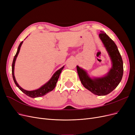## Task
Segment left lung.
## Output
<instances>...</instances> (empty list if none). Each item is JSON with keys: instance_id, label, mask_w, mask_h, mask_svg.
I'll use <instances>...</instances> for the list:
<instances>
[{"instance_id": "8db88e82", "label": "left lung", "mask_w": 135, "mask_h": 135, "mask_svg": "<svg viewBox=\"0 0 135 135\" xmlns=\"http://www.w3.org/2000/svg\"><path fill=\"white\" fill-rule=\"evenodd\" d=\"M99 38L108 52L112 66L105 75L91 78L83 69L76 66L77 72L81 84L88 90L98 96H105L112 92L122 80L123 74V63L118 47L113 40L101 31Z\"/></svg>"}]
</instances>
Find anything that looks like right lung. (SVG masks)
Segmentation results:
<instances>
[{
	"mask_svg": "<svg viewBox=\"0 0 135 135\" xmlns=\"http://www.w3.org/2000/svg\"><path fill=\"white\" fill-rule=\"evenodd\" d=\"M23 42V41L20 43L19 46L18 47L17 52H16V54L15 55V56L14 57L13 62H12V76H13L14 82L16 84V85H17V87L20 89V90H21L22 92H23L25 94V95H26L28 96H29L31 98H36V97L43 96L45 95H46V94L48 93V92L52 91L53 89L55 88L56 85V83H57V82L60 76V75L61 74V71H62V69H64V66H62L61 68H60L57 71H56L54 73V74L52 75L51 78L46 83H45L44 85H43L42 86L40 87L39 88H38L37 89H35V90H33V91H27V90H25V89H23L22 88L20 87L18 85V84L17 83V81H16V80L15 76V73H14L15 62H16V59H17V57L20 52V48H21V45L22 44Z\"/></svg>",
	"mask_w": 135,
	"mask_h": 135,
	"instance_id": "right-lung-1",
	"label": "right lung"
}]
</instances>
